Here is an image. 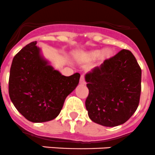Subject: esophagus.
<instances>
[{
  "label": "esophagus",
  "mask_w": 155,
  "mask_h": 155,
  "mask_svg": "<svg viewBox=\"0 0 155 155\" xmlns=\"http://www.w3.org/2000/svg\"><path fill=\"white\" fill-rule=\"evenodd\" d=\"M80 84L81 85H85V76L84 75H81L80 78Z\"/></svg>",
  "instance_id": "34e87169"
}]
</instances>
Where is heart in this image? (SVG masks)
Here are the masks:
<instances>
[{
  "label": "heart",
  "mask_w": 155,
  "mask_h": 155,
  "mask_svg": "<svg viewBox=\"0 0 155 155\" xmlns=\"http://www.w3.org/2000/svg\"><path fill=\"white\" fill-rule=\"evenodd\" d=\"M112 54V51L110 49H105L101 53V51L99 50H95V51H92L86 52L84 53V56L88 59H95L96 58H97L98 56H101V58L102 60H105L109 58Z\"/></svg>",
  "instance_id": "1"
}]
</instances>
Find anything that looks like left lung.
<instances>
[{
    "mask_svg": "<svg viewBox=\"0 0 155 155\" xmlns=\"http://www.w3.org/2000/svg\"><path fill=\"white\" fill-rule=\"evenodd\" d=\"M141 76L137 60L126 49L88 73L85 107L91 120L105 127L128 120L139 106Z\"/></svg>",
    "mask_w": 155,
    "mask_h": 155,
    "instance_id": "8db88e82",
    "label": "left lung"
}]
</instances>
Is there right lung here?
<instances>
[{"instance_id":"1","label":"right lung","mask_w":155,"mask_h":155,"mask_svg":"<svg viewBox=\"0 0 155 155\" xmlns=\"http://www.w3.org/2000/svg\"><path fill=\"white\" fill-rule=\"evenodd\" d=\"M31 42L13 58L8 93L18 112L33 123L50 121L61 112L66 97L78 85L80 74L66 77L40 55Z\"/></svg>"}]
</instances>
